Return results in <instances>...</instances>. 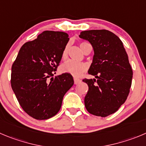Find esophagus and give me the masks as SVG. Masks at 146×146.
Segmentation results:
<instances>
[{
	"label": "esophagus",
	"instance_id": "34e87169",
	"mask_svg": "<svg viewBox=\"0 0 146 146\" xmlns=\"http://www.w3.org/2000/svg\"><path fill=\"white\" fill-rule=\"evenodd\" d=\"M81 82V80L77 78H74V84H78Z\"/></svg>",
	"mask_w": 146,
	"mask_h": 146
}]
</instances>
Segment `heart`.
Returning <instances> with one entry per match:
<instances>
[{"label":"heart","instance_id":"obj_1","mask_svg":"<svg viewBox=\"0 0 146 146\" xmlns=\"http://www.w3.org/2000/svg\"><path fill=\"white\" fill-rule=\"evenodd\" d=\"M85 44V42H83V43H81L80 44V47H81V50H82L83 46ZM68 46L67 45L64 48L63 51H62V59H65L67 58V56H68ZM60 69L62 73H68V74H70L71 76H75V77H79V76H81L86 70L87 65L85 63H84V62L68 60L65 62L64 64H62Z\"/></svg>","mask_w":146,"mask_h":146}]
</instances>
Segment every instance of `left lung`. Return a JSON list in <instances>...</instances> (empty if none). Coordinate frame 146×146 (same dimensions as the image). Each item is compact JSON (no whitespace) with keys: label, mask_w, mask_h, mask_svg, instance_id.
<instances>
[{"label":"left lung","mask_w":146,"mask_h":146,"mask_svg":"<svg viewBox=\"0 0 146 146\" xmlns=\"http://www.w3.org/2000/svg\"><path fill=\"white\" fill-rule=\"evenodd\" d=\"M79 37L88 41L94 52L88 73L95 78L83 80L88 86L85 107L90 114L105 117L117 111L129 94L133 70L128 56L120 39L108 30L83 31Z\"/></svg>","instance_id":"8db88e82"}]
</instances>
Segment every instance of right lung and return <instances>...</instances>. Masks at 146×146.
I'll return each instance as SVG.
<instances>
[{"mask_svg":"<svg viewBox=\"0 0 146 146\" xmlns=\"http://www.w3.org/2000/svg\"><path fill=\"white\" fill-rule=\"evenodd\" d=\"M69 41L63 32L44 31L26 42L11 68L12 89L23 110L36 119H47L60 110L64 95L73 86V76H53Z\"/></svg>","mask_w":146,"mask_h":146,"instance_id":"obj_1","label":"right lung"}]
</instances>
